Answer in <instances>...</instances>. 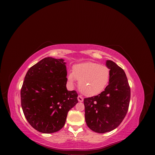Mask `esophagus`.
Segmentation results:
<instances>
[{
    "instance_id": "obj_1",
    "label": "esophagus",
    "mask_w": 155,
    "mask_h": 155,
    "mask_svg": "<svg viewBox=\"0 0 155 155\" xmlns=\"http://www.w3.org/2000/svg\"><path fill=\"white\" fill-rule=\"evenodd\" d=\"M78 100L79 102H82V101H83V97L81 96H78Z\"/></svg>"
}]
</instances>
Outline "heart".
I'll return each instance as SVG.
<instances>
[{
    "mask_svg": "<svg viewBox=\"0 0 155 155\" xmlns=\"http://www.w3.org/2000/svg\"><path fill=\"white\" fill-rule=\"evenodd\" d=\"M110 69L105 65L86 62L73 67L72 73L68 76L70 83L79 81V88L87 96L99 94L105 90L110 81Z\"/></svg>",
    "mask_w": 155,
    "mask_h": 155,
    "instance_id": "b5f03b06",
    "label": "heart"
}]
</instances>
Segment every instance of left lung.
<instances>
[{
    "instance_id": "obj_1",
    "label": "left lung",
    "mask_w": 155,
    "mask_h": 155,
    "mask_svg": "<svg viewBox=\"0 0 155 155\" xmlns=\"http://www.w3.org/2000/svg\"><path fill=\"white\" fill-rule=\"evenodd\" d=\"M109 83L99 94L84 99L85 116L87 126L98 133L115 129L122 122L127 112L130 89L124 70L110 60Z\"/></svg>"
}]
</instances>
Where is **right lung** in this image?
Returning <instances> with one entry per match:
<instances>
[{"label": "right lung", "instance_id": "obj_1", "mask_svg": "<svg viewBox=\"0 0 155 155\" xmlns=\"http://www.w3.org/2000/svg\"><path fill=\"white\" fill-rule=\"evenodd\" d=\"M66 63L45 58L26 74L21 90V106L33 128L43 133L61 129L68 112L78 104L76 91L67 89Z\"/></svg>", "mask_w": 155, "mask_h": 155}]
</instances>
